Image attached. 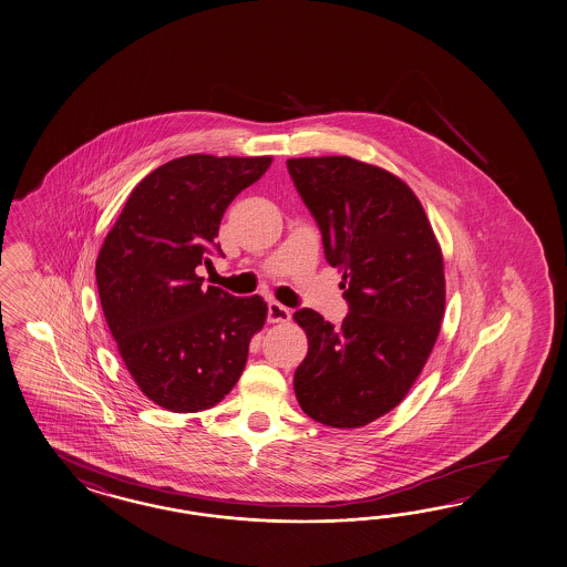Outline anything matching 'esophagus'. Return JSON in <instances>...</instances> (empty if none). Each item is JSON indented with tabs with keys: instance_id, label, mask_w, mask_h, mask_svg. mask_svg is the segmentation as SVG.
Segmentation results:
<instances>
[{
	"instance_id": "esophagus-1",
	"label": "esophagus",
	"mask_w": 567,
	"mask_h": 567,
	"mask_svg": "<svg viewBox=\"0 0 567 567\" xmlns=\"http://www.w3.org/2000/svg\"><path fill=\"white\" fill-rule=\"evenodd\" d=\"M268 321L270 323H287V321H290V309H287L285 305L277 303V301H270L268 303Z\"/></svg>"
}]
</instances>
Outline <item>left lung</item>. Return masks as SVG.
I'll list each match as a JSON object with an SVG mask.
<instances>
[{"instance_id":"left-lung-1","label":"left lung","mask_w":567,"mask_h":567,"mask_svg":"<svg viewBox=\"0 0 567 567\" xmlns=\"http://www.w3.org/2000/svg\"><path fill=\"white\" fill-rule=\"evenodd\" d=\"M287 167L326 260L342 270L348 303L340 326L313 309L292 316L309 340L295 395L326 426H367L405 398L439 338L441 248L415 194L385 169L346 155L297 157Z\"/></svg>"}]
</instances>
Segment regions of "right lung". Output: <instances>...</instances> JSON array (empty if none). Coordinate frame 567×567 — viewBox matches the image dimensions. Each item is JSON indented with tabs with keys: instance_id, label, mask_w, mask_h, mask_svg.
Returning a JSON list of instances; mask_svg holds the SVG:
<instances>
[{
	"instance_id": "right-lung-1",
	"label": "right lung",
	"mask_w": 567,
	"mask_h": 567,
	"mask_svg": "<svg viewBox=\"0 0 567 567\" xmlns=\"http://www.w3.org/2000/svg\"><path fill=\"white\" fill-rule=\"evenodd\" d=\"M272 157L184 155L128 196L96 260L100 303L138 389L169 412H200L234 389L262 330V297L205 287L223 213Z\"/></svg>"
}]
</instances>
